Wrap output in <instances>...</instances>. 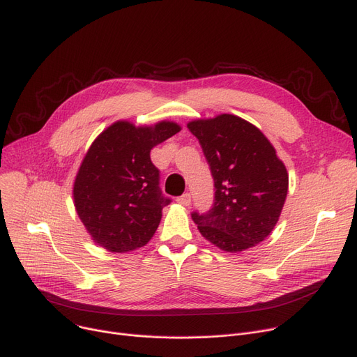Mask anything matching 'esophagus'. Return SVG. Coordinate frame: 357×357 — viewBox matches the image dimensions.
<instances>
[{
	"instance_id": "1",
	"label": "esophagus",
	"mask_w": 357,
	"mask_h": 357,
	"mask_svg": "<svg viewBox=\"0 0 357 357\" xmlns=\"http://www.w3.org/2000/svg\"><path fill=\"white\" fill-rule=\"evenodd\" d=\"M176 201H178L179 204H182V205H190V204H191V194L185 192V194H182L181 197H178Z\"/></svg>"
}]
</instances>
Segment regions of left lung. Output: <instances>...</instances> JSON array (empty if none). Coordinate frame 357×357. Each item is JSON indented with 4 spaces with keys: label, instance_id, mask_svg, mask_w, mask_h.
<instances>
[{
    "label": "left lung",
    "instance_id": "8db88e82",
    "mask_svg": "<svg viewBox=\"0 0 357 357\" xmlns=\"http://www.w3.org/2000/svg\"><path fill=\"white\" fill-rule=\"evenodd\" d=\"M214 179V204L192 213L201 234L226 252L246 250L273 230L288 194L285 165L253 124L221 114L188 124Z\"/></svg>",
    "mask_w": 357,
    "mask_h": 357
}]
</instances>
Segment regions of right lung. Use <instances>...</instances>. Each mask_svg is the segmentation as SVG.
Instances as JSON below:
<instances>
[{
    "label": "right lung",
    "instance_id": "obj_1",
    "mask_svg": "<svg viewBox=\"0 0 357 357\" xmlns=\"http://www.w3.org/2000/svg\"><path fill=\"white\" fill-rule=\"evenodd\" d=\"M179 130L171 121L155 127L117 121L92 143L75 179L73 199L100 246L124 253L152 238L162 208L172 199L162 194L160 171L150 160V150Z\"/></svg>",
    "mask_w": 357,
    "mask_h": 357
}]
</instances>
